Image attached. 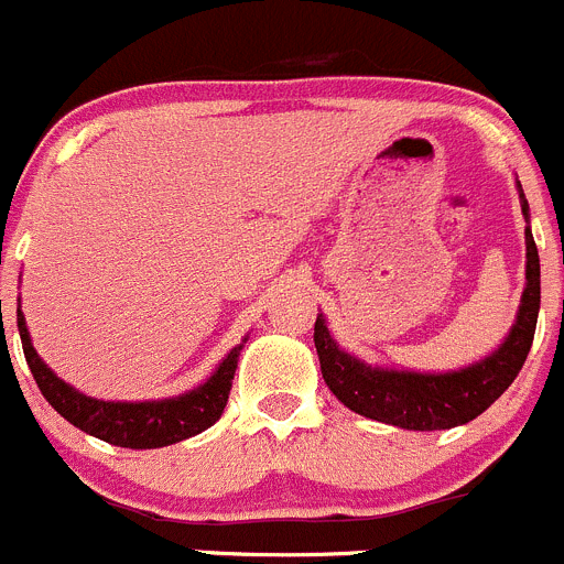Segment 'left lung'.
<instances>
[{
    "mask_svg": "<svg viewBox=\"0 0 564 564\" xmlns=\"http://www.w3.org/2000/svg\"><path fill=\"white\" fill-rule=\"evenodd\" d=\"M520 210L529 224V202L518 182ZM540 313V254L532 229L527 227V288L520 296L518 318L498 351L474 366L448 373H415L373 368L366 359L343 351L332 340L324 315L315 318V348L321 373L337 401L371 421L415 432L452 429L474 421L487 410L520 373L532 348Z\"/></svg>",
    "mask_w": 564,
    "mask_h": 564,
    "instance_id": "8db88e82",
    "label": "left lung"
}]
</instances>
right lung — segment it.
Wrapping results in <instances>:
<instances>
[{"label": "right lung", "mask_w": 564, "mask_h": 564, "mask_svg": "<svg viewBox=\"0 0 564 564\" xmlns=\"http://www.w3.org/2000/svg\"><path fill=\"white\" fill-rule=\"evenodd\" d=\"M2 304V302H0ZM2 310V307H0ZM19 315V335L21 346H24L26 366H30L35 384L41 388L44 399L83 432L94 434V437L105 440L110 446L121 448H163L180 440L193 437V434L205 432L207 426L221 417L224 406H227L229 390H232L235 368H238L240 348L235 346L227 357L221 359V366L216 368L210 379L198 388L187 390V393L176 395V399L163 401H99L90 395L79 393L72 384L57 379L55 373L46 368V362L37 357L32 348L30 332H26L24 313L21 304L15 310Z\"/></svg>", "instance_id": "obj_1"}]
</instances>
